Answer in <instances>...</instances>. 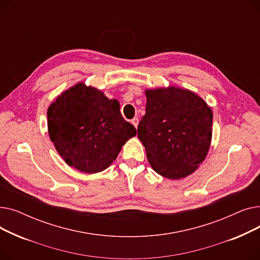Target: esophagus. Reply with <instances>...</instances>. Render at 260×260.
Wrapping results in <instances>:
<instances>
[{
  "mask_svg": "<svg viewBox=\"0 0 260 260\" xmlns=\"http://www.w3.org/2000/svg\"><path fill=\"white\" fill-rule=\"evenodd\" d=\"M138 123H139V119H138V118H134V119L132 120V124H133L136 128L138 127Z\"/></svg>",
  "mask_w": 260,
  "mask_h": 260,
  "instance_id": "obj_1",
  "label": "esophagus"
}]
</instances>
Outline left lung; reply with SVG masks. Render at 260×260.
<instances>
[{"label":"left lung","mask_w":260,"mask_h":260,"mask_svg":"<svg viewBox=\"0 0 260 260\" xmlns=\"http://www.w3.org/2000/svg\"><path fill=\"white\" fill-rule=\"evenodd\" d=\"M146 111L138 138L154 171L170 179L195 172L206 158L212 139L213 114L200 97L187 89H147Z\"/></svg>","instance_id":"8db88e82"}]
</instances>
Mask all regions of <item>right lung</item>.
<instances>
[{"label":"right lung","mask_w":260,"mask_h":260,"mask_svg":"<svg viewBox=\"0 0 260 260\" xmlns=\"http://www.w3.org/2000/svg\"><path fill=\"white\" fill-rule=\"evenodd\" d=\"M48 134L68 166L98 173L112 165L136 128L123 119L117 100L79 83L64 91L47 112Z\"/></svg>","instance_id":"add662e5"}]
</instances>
